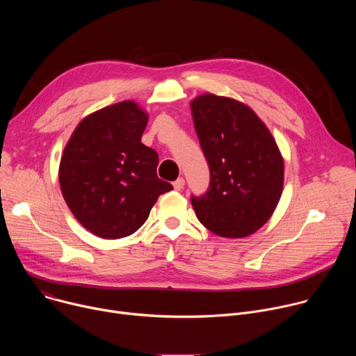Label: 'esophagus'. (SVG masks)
<instances>
[{"mask_svg": "<svg viewBox=\"0 0 356 356\" xmlns=\"http://www.w3.org/2000/svg\"><path fill=\"white\" fill-rule=\"evenodd\" d=\"M173 187H175V190H177V191L183 190V188H184V179H183V177H179V179L173 183Z\"/></svg>", "mask_w": 356, "mask_h": 356, "instance_id": "obj_1", "label": "esophagus"}]
</instances>
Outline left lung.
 Instances as JSON below:
<instances>
[{"label": "left lung", "instance_id": "left-lung-1", "mask_svg": "<svg viewBox=\"0 0 356 356\" xmlns=\"http://www.w3.org/2000/svg\"><path fill=\"white\" fill-rule=\"evenodd\" d=\"M194 128L210 169V186L191 195L198 221L225 238L258 231L273 214L283 190L279 147L249 107L202 94L191 101Z\"/></svg>", "mask_w": 356, "mask_h": 356}]
</instances>
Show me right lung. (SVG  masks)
I'll list each match as a JSON object with an SVG mask.
<instances>
[{
	"label": "right lung",
	"mask_w": 356,
	"mask_h": 356,
	"mask_svg": "<svg viewBox=\"0 0 356 356\" xmlns=\"http://www.w3.org/2000/svg\"><path fill=\"white\" fill-rule=\"evenodd\" d=\"M147 114L134 101L86 117L62 155L59 181L73 216L107 239L134 234L173 186L156 175V150L140 142Z\"/></svg>",
	"instance_id": "right-lung-1"
}]
</instances>
